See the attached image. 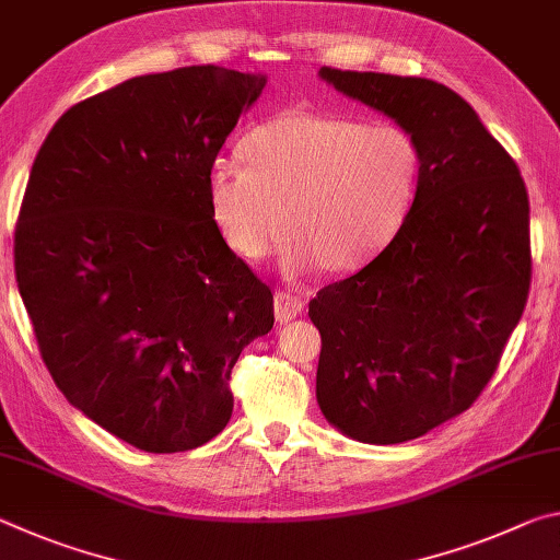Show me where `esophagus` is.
Wrapping results in <instances>:
<instances>
[{"instance_id": "1", "label": "esophagus", "mask_w": 560, "mask_h": 560, "mask_svg": "<svg viewBox=\"0 0 560 560\" xmlns=\"http://www.w3.org/2000/svg\"><path fill=\"white\" fill-rule=\"evenodd\" d=\"M303 306H306V301L299 293H291V291H279L277 296H273V314H277V320L281 324H287V320L296 318Z\"/></svg>"}]
</instances>
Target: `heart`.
Wrapping results in <instances>:
<instances>
[{
	"label": "heart",
	"instance_id": "heart-1",
	"mask_svg": "<svg viewBox=\"0 0 560 560\" xmlns=\"http://www.w3.org/2000/svg\"><path fill=\"white\" fill-rule=\"evenodd\" d=\"M242 158L214 160L207 200L236 254L259 259L287 234L291 273L348 271L385 249L412 210L420 150L393 122L287 113L252 128Z\"/></svg>",
	"mask_w": 560,
	"mask_h": 560
}]
</instances>
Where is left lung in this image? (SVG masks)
<instances>
[{"label":"left lung","instance_id":"left-lung-1","mask_svg":"<svg viewBox=\"0 0 560 560\" xmlns=\"http://www.w3.org/2000/svg\"><path fill=\"white\" fill-rule=\"evenodd\" d=\"M318 73L420 150L417 197L393 242L308 303L320 412L358 442H407L469 410L497 373L530 287L528 192L514 158L452 89Z\"/></svg>","mask_w":560,"mask_h":560}]
</instances>
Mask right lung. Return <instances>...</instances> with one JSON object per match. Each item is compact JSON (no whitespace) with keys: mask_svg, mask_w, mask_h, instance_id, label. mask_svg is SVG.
<instances>
[{"mask_svg":"<svg viewBox=\"0 0 560 560\" xmlns=\"http://www.w3.org/2000/svg\"><path fill=\"white\" fill-rule=\"evenodd\" d=\"M261 73L138 75L75 103L36 153L14 273L44 365L132 447L187 452L230 422L236 358L273 293L226 246L207 175Z\"/></svg>","mask_w":560,"mask_h":560,"instance_id":"obj_1","label":"right lung"}]
</instances>
